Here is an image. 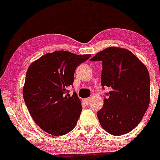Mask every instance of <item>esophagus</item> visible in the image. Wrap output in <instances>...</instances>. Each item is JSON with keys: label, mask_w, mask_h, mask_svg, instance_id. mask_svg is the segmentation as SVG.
<instances>
[{"label": "esophagus", "mask_w": 160, "mask_h": 160, "mask_svg": "<svg viewBox=\"0 0 160 160\" xmlns=\"http://www.w3.org/2000/svg\"><path fill=\"white\" fill-rule=\"evenodd\" d=\"M90 100H91L90 98H86V99H84V102H85V103H86V104H88L89 102H90Z\"/></svg>", "instance_id": "1"}]
</instances>
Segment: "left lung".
Instances as JSON below:
<instances>
[{
  "mask_svg": "<svg viewBox=\"0 0 160 160\" xmlns=\"http://www.w3.org/2000/svg\"><path fill=\"white\" fill-rule=\"evenodd\" d=\"M101 61L102 87H110L102 108L98 111L100 124L111 135L132 131L141 121L149 105L150 78L146 67L128 49L109 47L90 60Z\"/></svg>",
  "mask_w": 160,
  "mask_h": 160,
  "instance_id": "left-lung-1",
  "label": "left lung"
}]
</instances>
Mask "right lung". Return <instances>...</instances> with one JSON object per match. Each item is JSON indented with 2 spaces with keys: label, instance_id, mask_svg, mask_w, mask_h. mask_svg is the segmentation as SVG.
<instances>
[{
  "label": "right lung",
  "instance_id": "add662e5",
  "mask_svg": "<svg viewBox=\"0 0 160 160\" xmlns=\"http://www.w3.org/2000/svg\"><path fill=\"white\" fill-rule=\"evenodd\" d=\"M90 54L67 51L46 54L32 63L26 73L23 98L34 122L52 135L67 134L75 128L82 111L77 94L70 96L77 66Z\"/></svg>",
  "mask_w": 160,
  "mask_h": 160
}]
</instances>
